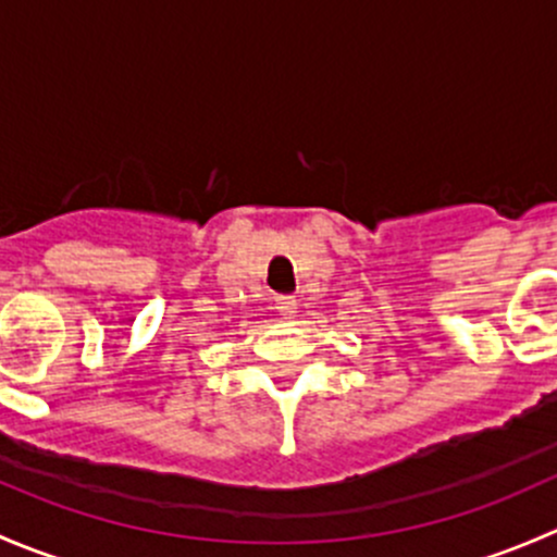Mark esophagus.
<instances>
[{
	"mask_svg": "<svg viewBox=\"0 0 557 557\" xmlns=\"http://www.w3.org/2000/svg\"><path fill=\"white\" fill-rule=\"evenodd\" d=\"M274 307H277V312L285 314V318H294V312L299 310V301H296V296H277V299H274Z\"/></svg>",
	"mask_w": 557,
	"mask_h": 557,
	"instance_id": "34e87169",
	"label": "esophagus"
}]
</instances>
